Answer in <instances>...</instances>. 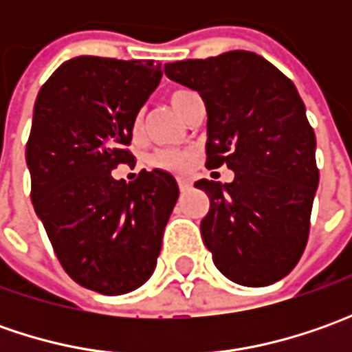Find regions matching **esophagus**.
I'll use <instances>...</instances> for the list:
<instances>
[{"mask_svg":"<svg viewBox=\"0 0 352 352\" xmlns=\"http://www.w3.org/2000/svg\"><path fill=\"white\" fill-rule=\"evenodd\" d=\"M178 186H180V190H182V192H186V190H190L192 182H190L188 178H178Z\"/></svg>","mask_w":352,"mask_h":352,"instance_id":"34e87169","label":"esophagus"}]
</instances>
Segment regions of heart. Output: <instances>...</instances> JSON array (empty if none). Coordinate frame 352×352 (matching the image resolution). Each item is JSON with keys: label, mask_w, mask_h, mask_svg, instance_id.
<instances>
[{"label": "heart", "mask_w": 352, "mask_h": 352, "mask_svg": "<svg viewBox=\"0 0 352 352\" xmlns=\"http://www.w3.org/2000/svg\"><path fill=\"white\" fill-rule=\"evenodd\" d=\"M196 94L194 91H188V89H176L170 94V105L180 113L186 116V107L190 100L194 98ZM155 162L158 166H184L188 162V153H180V151H160L155 155Z\"/></svg>", "instance_id": "b5f03b06"}]
</instances>
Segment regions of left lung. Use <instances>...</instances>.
Masks as SVG:
<instances>
[{
	"label": "left lung",
	"mask_w": 352,
	"mask_h": 352,
	"mask_svg": "<svg viewBox=\"0 0 352 352\" xmlns=\"http://www.w3.org/2000/svg\"><path fill=\"white\" fill-rule=\"evenodd\" d=\"M164 72L206 103V166L235 172L229 184L196 182L210 197L204 245L231 282L274 284L304 252L319 184L316 135L298 89L249 50L170 62Z\"/></svg>",
	"instance_id": "8db88e82"
}]
</instances>
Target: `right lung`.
Here are the masks:
<instances>
[{"label":"right lung","mask_w":352,"mask_h":352,"mask_svg":"<svg viewBox=\"0 0 352 352\" xmlns=\"http://www.w3.org/2000/svg\"><path fill=\"white\" fill-rule=\"evenodd\" d=\"M160 78L153 60L76 56L34 102L27 142L34 213L70 278L107 296L153 276L180 194L166 170H141L129 184L111 174L135 162L127 151L135 119Z\"/></svg>","instance_id":"1"}]
</instances>
